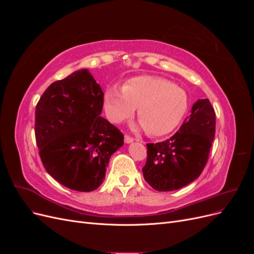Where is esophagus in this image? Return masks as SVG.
<instances>
[{
	"instance_id": "obj_1",
	"label": "esophagus",
	"mask_w": 254,
	"mask_h": 254,
	"mask_svg": "<svg viewBox=\"0 0 254 254\" xmlns=\"http://www.w3.org/2000/svg\"><path fill=\"white\" fill-rule=\"evenodd\" d=\"M133 141H134V139H133L132 136H130L128 134H125V143H131Z\"/></svg>"
}]
</instances>
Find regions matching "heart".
Masks as SVG:
<instances>
[{
  "instance_id": "obj_1",
  "label": "heart",
  "mask_w": 254,
  "mask_h": 254,
  "mask_svg": "<svg viewBox=\"0 0 254 254\" xmlns=\"http://www.w3.org/2000/svg\"><path fill=\"white\" fill-rule=\"evenodd\" d=\"M149 135L170 133L189 109V96L172 81L155 76H137L123 88L110 87L105 93V110L112 123L131 118L134 110Z\"/></svg>"
}]
</instances>
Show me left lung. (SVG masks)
Masks as SVG:
<instances>
[{
  "label": "left lung",
  "mask_w": 254,
  "mask_h": 254,
  "mask_svg": "<svg viewBox=\"0 0 254 254\" xmlns=\"http://www.w3.org/2000/svg\"><path fill=\"white\" fill-rule=\"evenodd\" d=\"M216 114L207 98L198 99L179 131L166 141L148 143L144 179L159 191L179 190L197 179L209 160Z\"/></svg>",
  "instance_id": "obj_1"
}]
</instances>
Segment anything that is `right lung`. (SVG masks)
<instances>
[{"label":"right lung","mask_w":254,"mask_h":254,"mask_svg":"<svg viewBox=\"0 0 254 254\" xmlns=\"http://www.w3.org/2000/svg\"><path fill=\"white\" fill-rule=\"evenodd\" d=\"M104 92L88 70L53 82L36 106L35 135L47 172L63 186L92 191L103 183L124 135L101 117Z\"/></svg>","instance_id":"1"}]
</instances>
